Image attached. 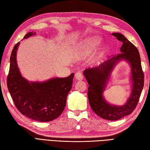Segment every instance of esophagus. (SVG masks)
Returning a JSON list of instances; mask_svg holds the SVG:
<instances>
[{
	"mask_svg": "<svg viewBox=\"0 0 150 150\" xmlns=\"http://www.w3.org/2000/svg\"><path fill=\"white\" fill-rule=\"evenodd\" d=\"M75 77L76 80H78V81L82 80V79H83V78H84L83 75H82L81 72L76 73L75 75Z\"/></svg>",
	"mask_w": 150,
	"mask_h": 150,
	"instance_id": "1",
	"label": "esophagus"
}]
</instances>
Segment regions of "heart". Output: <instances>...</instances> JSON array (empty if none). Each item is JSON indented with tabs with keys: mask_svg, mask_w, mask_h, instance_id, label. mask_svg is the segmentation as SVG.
Returning <instances> with one entry per match:
<instances>
[{
	"mask_svg": "<svg viewBox=\"0 0 150 150\" xmlns=\"http://www.w3.org/2000/svg\"><path fill=\"white\" fill-rule=\"evenodd\" d=\"M100 41L98 39H91L87 40L82 44V52L84 54L91 53L92 51L96 48L99 44Z\"/></svg>",
	"mask_w": 150,
	"mask_h": 150,
	"instance_id": "obj_1",
	"label": "heart"
}]
</instances>
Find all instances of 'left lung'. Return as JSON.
Here are the masks:
<instances>
[{
    "label": "left lung",
    "instance_id": "8db88e82",
    "mask_svg": "<svg viewBox=\"0 0 150 150\" xmlns=\"http://www.w3.org/2000/svg\"><path fill=\"white\" fill-rule=\"evenodd\" d=\"M117 39L122 42L120 47L121 53L117 54L96 68H88L84 75L89 84L88 97L92 110L104 119L117 120L132 113L137 107L144 86V76L138 49L123 35L112 33ZM125 59L132 67L133 81L132 91L127 103L122 107L113 106L104 100L102 93L111 70L119 60Z\"/></svg>",
    "mask_w": 150,
    "mask_h": 150
}]
</instances>
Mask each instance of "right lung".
I'll list each match as a JSON object with an SVG mask.
<instances>
[{"label":"right lung","instance_id":"add662e5","mask_svg":"<svg viewBox=\"0 0 150 150\" xmlns=\"http://www.w3.org/2000/svg\"><path fill=\"white\" fill-rule=\"evenodd\" d=\"M35 33L29 32L27 39ZM19 42L13 49L7 86L16 108L27 117L39 122H49L59 117L66 106V98L72 88L74 73L65 78H53L44 82H29L22 77L16 54Z\"/></svg>","mask_w":150,"mask_h":150}]
</instances>
